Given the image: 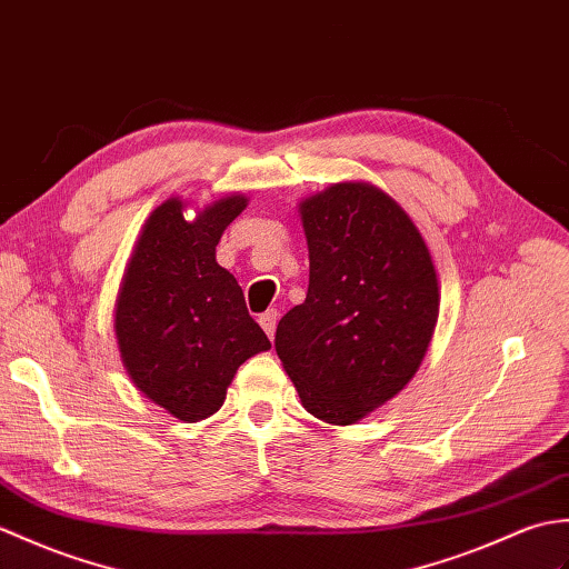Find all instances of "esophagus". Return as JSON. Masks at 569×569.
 <instances>
[{"label":"esophagus","mask_w":569,"mask_h":569,"mask_svg":"<svg viewBox=\"0 0 569 569\" xmlns=\"http://www.w3.org/2000/svg\"><path fill=\"white\" fill-rule=\"evenodd\" d=\"M277 319H280V311L277 309H268L264 313H260V326H262V331L270 336V340L274 338V328H277Z\"/></svg>","instance_id":"esophagus-1"}]
</instances>
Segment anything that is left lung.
Returning a JSON list of instances; mask_svg holds the SVG:
<instances>
[{
	"instance_id": "8db88e82",
	"label": "left lung",
	"mask_w": 569,
	"mask_h": 569,
	"mask_svg": "<svg viewBox=\"0 0 569 569\" xmlns=\"http://www.w3.org/2000/svg\"><path fill=\"white\" fill-rule=\"evenodd\" d=\"M309 292L277 323L274 350L309 413L350 426L409 385L431 343L440 289L409 213L370 182L299 201Z\"/></svg>"
}]
</instances>
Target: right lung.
<instances>
[{
	"instance_id": "1",
	"label": "right lung",
	"mask_w": 569,
	"mask_h": 569,
	"mask_svg": "<svg viewBox=\"0 0 569 569\" xmlns=\"http://www.w3.org/2000/svg\"><path fill=\"white\" fill-rule=\"evenodd\" d=\"M248 197L231 194L184 219L172 197L150 213L117 297L113 331L131 382L180 421L217 413L236 370L270 350L217 246Z\"/></svg>"
}]
</instances>
